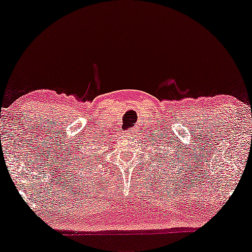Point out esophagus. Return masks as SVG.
<instances>
[{
  "mask_svg": "<svg viewBox=\"0 0 252 252\" xmlns=\"http://www.w3.org/2000/svg\"><path fill=\"white\" fill-rule=\"evenodd\" d=\"M126 134L127 135H135L136 130H135V128H130L128 130H126Z\"/></svg>",
  "mask_w": 252,
  "mask_h": 252,
  "instance_id": "1",
  "label": "esophagus"
}]
</instances>
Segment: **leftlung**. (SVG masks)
Segmentation results:
<instances>
[{
  "instance_id": "1",
  "label": "left lung",
  "mask_w": 252,
  "mask_h": 252,
  "mask_svg": "<svg viewBox=\"0 0 252 252\" xmlns=\"http://www.w3.org/2000/svg\"><path fill=\"white\" fill-rule=\"evenodd\" d=\"M178 152H179V150H178Z\"/></svg>"
}]
</instances>
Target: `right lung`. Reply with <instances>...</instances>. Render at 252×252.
I'll list each match as a JSON object with an SVG mask.
<instances>
[{"label": "right lung", "mask_w": 252, "mask_h": 252, "mask_svg": "<svg viewBox=\"0 0 252 252\" xmlns=\"http://www.w3.org/2000/svg\"><path fill=\"white\" fill-rule=\"evenodd\" d=\"M76 158L78 159H77V162H75V163H77L78 166H81V165L84 166V164H89L88 162H90V158H94V156H91V158L90 156H88V158H80V156H76Z\"/></svg>", "instance_id": "obj_1"}]
</instances>
